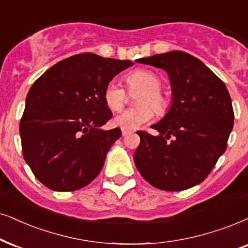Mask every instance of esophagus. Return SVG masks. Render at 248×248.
<instances>
[{"label": "esophagus", "instance_id": "34e87169", "mask_svg": "<svg viewBox=\"0 0 248 248\" xmlns=\"http://www.w3.org/2000/svg\"><path fill=\"white\" fill-rule=\"evenodd\" d=\"M121 133H122V136H126V135H127L128 133H129V131H128V130H124V129H122Z\"/></svg>", "mask_w": 248, "mask_h": 248}]
</instances>
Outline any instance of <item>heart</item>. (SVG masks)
I'll use <instances>...</instances> for the list:
<instances>
[{"label":"heart","mask_w":248,"mask_h":248,"mask_svg":"<svg viewBox=\"0 0 248 248\" xmlns=\"http://www.w3.org/2000/svg\"><path fill=\"white\" fill-rule=\"evenodd\" d=\"M127 83L129 89L143 90L137 98L140 106L124 109L115 115L113 124L124 130H134L142 124L151 121L155 115H162L168 111L169 101L165 93L160 92L162 80L155 72L149 70H135L127 75ZM104 101L112 111H119L124 108L127 96L126 90L118 80L108 81L104 89Z\"/></svg>","instance_id":"1"}]
</instances>
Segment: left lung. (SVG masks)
<instances>
[{"mask_svg": "<svg viewBox=\"0 0 248 248\" xmlns=\"http://www.w3.org/2000/svg\"><path fill=\"white\" fill-rule=\"evenodd\" d=\"M136 62L167 72L173 96L165 117L151 126L156 136L137 131L136 168L160 190L182 191L202 183L224 153L233 127L227 87L202 61L183 51Z\"/></svg>", "mask_w": 248, "mask_h": 248, "instance_id": "obj_1", "label": "left lung"}]
</instances>
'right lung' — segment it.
Masks as SVG:
<instances>
[{
  "mask_svg": "<svg viewBox=\"0 0 248 248\" xmlns=\"http://www.w3.org/2000/svg\"><path fill=\"white\" fill-rule=\"evenodd\" d=\"M133 65L83 52L57 62L31 87L19 126L21 147L46 187L79 190L102 170L109 147L121 136L120 128L102 129L112 117L105 86Z\"/></svg>",
  "mask_w": 248,
  "mask_h": 248,
  "instance_id": "right-lung-1",
  "label": "right lung"
}]
</instances>
